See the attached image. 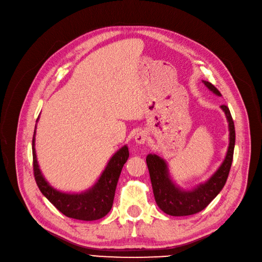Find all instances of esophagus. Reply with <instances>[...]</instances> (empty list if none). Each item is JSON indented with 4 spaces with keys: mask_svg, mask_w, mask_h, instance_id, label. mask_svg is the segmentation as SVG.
Listing matches in <instances>:
<instances>
[{
    "mask_svg": "<svg viewBox=\"0 0 262 262\" xmlns=\"http://www.w3.org/2000/svg\"><path fill=\"white\" fill-rule=\"evenodd\" d=\"M146 139H147V133L144 130L137 133L135 136V141L137 144H144Z\"/></svg>",
    "mask_w": 262,
    "mask_h": 262,
    "instance_id": "34e87169",
    "label": "esophagus"
}]
</instances>
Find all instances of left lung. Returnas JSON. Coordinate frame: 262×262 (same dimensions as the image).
I'll return each instance as SVG.
<instances>
[{
  "mask_svg": "<svg viewBox=\"0 0 262 262\" xmlns=\"http://www.w3.org/2000/svg\"><path fill=\"white\" fill-rule=\"evenodd\" d=\"M203 82L214 94L219 96L222 95L211 82L206 80H203ZM221 109L224 112L228 122L229 144L225 159L219 169L208 178V181L199 184L191 190H185L172 181L166 160L156 154H148L146 156L155 201L164 213L173 216H185L198 213L207 207L209 203L223 189L231 167L236 133L235 124H233L228 107L222 105Z\"/></svg>",
  "mask_w": 262,
  "mask_h": 262,
  "instance_id": "left-lung-1",
  "label": "left lung"
}]
</instances>
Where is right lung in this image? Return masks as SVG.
I'll use <instances>...</instances> for the list:
<instances>
[{"label": "right lung", "instance_id": "add662e5", "mask_svg": "<svg viewBox=\"0 0 262 262\" xmlns=\"http://www.w3.org/2000/svg\"><path fill=\"white\" fill-rule=\"evenodd\" d=\"M39 117L37 119V122ZM36 127L33 137V167L38 188L61 213L81 221H94L105 216L113 207L122 168L128 159L127 145L122 146L109 159L106 168L91 188L80 193H67L52 187L41 173L35 149Z\"/></svg>", "mask_w": 262, "mask_h": 262}]
</instances>
